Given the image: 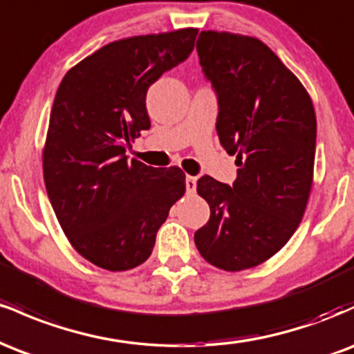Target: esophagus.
Masks as SVG:
<instances>
[{
    "mask_svg": "<svg viewBox=\"0 0 354 354\" xmlns=\"http://www.w3.org/2000/svg\"><path fill=\"white\" fill-rule=\"evenodd\" d=\"M196 181L198 178L196 176H186V191H188L189 194H193L194 191H196Z\"/></svg>",
    "mask_w": 354,
    "mask_h": 354,
    "instance_id": "34e87169",
    "label": "esophagus"
}]
</instances>
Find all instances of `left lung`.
Returning a JSON list of instances; mask_svg holds the SVG:
<instances>
[{"label":"left lung","instance_id":"1","mask_svg":"<svg viewBox=\"0 0 354 354\" xmlns=\"http://www.w3.org/2000/svg\"><path fill=\"white\" fill-rule=\"evenodd\" d=\"M196 50L218 93L219 143L236 156L238 178L233 186L198 180L211 214L194 243L209 265L241 271L278 253L301 223L315 169V108L258 38L201 31Z\"/></svg>","mask_w":354,"mask_h":354}]
</instances>
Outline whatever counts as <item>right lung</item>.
<instances>
[{
	"instance_id": "1",
	"label": "right lung",
	"mask_w": 354,
	"mask_h": 354,
	"mask_svg": "<svg viewBox=\"0 0 354 354\" xmlns=\"http://www.w3.org/2000/svg\"><path fill=\"white\" fill-rule=\"evenodd\" d=\"M196 35L183 28L118 39L75 64L56 91L43 148L46 193L71 246L103 270L145 263L186 191L178 166L151 168L124 153L151 126L148 88L188 58Z\"/></svg>"
}]
</instances>
